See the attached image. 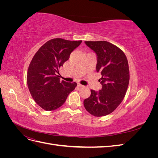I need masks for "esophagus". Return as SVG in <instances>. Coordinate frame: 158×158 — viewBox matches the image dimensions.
Segmentation results:
<instances>
[{"label":"esophagus","mask_w":158,"mask_h":158,"mask_svg":"<svg viewBox=\"0 0 158 158\" xmlns=\"http://www.w3.org/2000/svg\"><path fill=\"white\" fill-rule=\"evenodd\" d=\"M78 86L80 87V88H81V87H84V85H82L81 84H78Z\"/></svg>","instance_id":"obj_1"}]
</instances>
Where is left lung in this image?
<instances>
[{
  "label": "left lung",
  "instance_id": "left-lung-1",
  "mask_svg": "<svg viewBox=\"0 0 158 158\" xmlns=\"http://www.w3.org/2000/svg\"><path fill=\"white\" fill-rule=\"evenodd\" d=\"M85 44L97 55L96 70L102 75L99 81L102 88L99 92L91 90L84 106L92 115L103 117L114 111L125 96L130 80L128 60L124 52L109 42L85 41Z\"/></svg>",
  "mask_w": 158,
  "mask_h": 158
}]
</instances>
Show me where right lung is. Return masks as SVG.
<instances>
[{
	"label": "right lung",
	"mask_w": 158,
	"mask_h": 158,
	"mask_svg": "<svg viewBox=\"0 0 158 158\" xmlns=\"http://www.w3.org/2000/svg\"><path fill=\"white\" fill-rule=\"evenodd\" d=\"M82 41L55 38L43 45L33 56L27 73V84L35 103L46 111L63 106L69 94L77 85L60 80L59 69Z\"/></svg>",
	"instance_id": "add662e5"
}]
</instances>
